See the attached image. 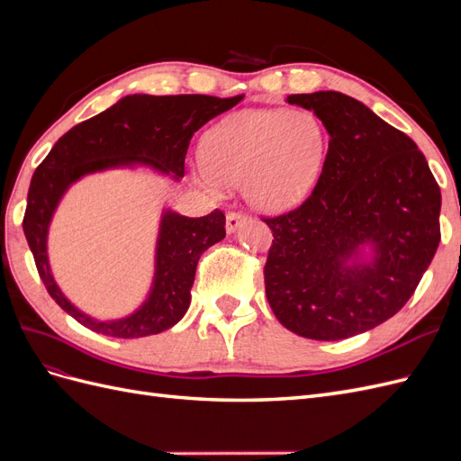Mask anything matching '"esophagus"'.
Here are the masks:
<instances>
[{
    "label": "esophagus",
    "instance_id": "1",
    "mask_svg": "<svg viewBox=\"0 0 461 461\" xmlns=\"http://www.w3.org/2000/svg\"><path fill=\"white\" fill-rule=\"evenodd\" d=\"M246 221H248V217H246L244 213H236V212L227 213V232H229V234L236 232V230H239V229L244 225Z\"/></svg>",
    "mask_w": 461,
    "mask_h": 461
}]
</instances>
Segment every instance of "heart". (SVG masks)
<instances>
[{
  "label": "heart",
  "mask_w": 461,
  "mask_h": 461,
  "mask_svg": "<svg viewBox=\"0 0 461 461\" xmlns=\"http://www.w3.org/2000/svg\"><path fill=\"white\" fill-rule=\"evenodd\" d=\"M327 151V129L312 111L248 109L209 132L196 178L212 192L242 183L249 203L278 213L313 190Z\"/></svg>",
  "instance_id": "b5f03b06"
}]
</instances>
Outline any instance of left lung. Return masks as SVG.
Wrapping results in <instances>:
<instances>
[{
  "instance_id": "left-lung-1",
  "label": "left lung",
  "mask_w": 461,
  "mask_h": 461,
  "mask_svg": "<svg viewBox=\"0 0 461 461\" xmlns=\"http://www.w3.org/2000/svg\"><path fill=\"white\" fill-rule=\"evenodd\" d=\"M330 138L312 196L265 219V294L288 330L342 340L398 313L437 254L440 188L410 136L342 92L292 94Z\"/></svg>"
}]
</instances>
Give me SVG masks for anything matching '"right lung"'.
Returning a JSON list of instances; mask_svg holds the SVG:
<instances>
[{
    "label": "right lung",
    "instance_id": "1",
    "mask_svg": "<svg viewBox=\"0 0 461 461\" xmlns=\"http://www.w3.org/2000/svg\"><path fill=\"white\" fill-rule=\"evenodd\" d=\"M244 97L131 94L63 134L32 175L23 230L41 283L61 310L86 329L113 339H140L175 327L188 312L200 256L225 239V215L205 217L161 209L153 249V276L146 298L129 315L97 319L67 298L51 271L48 239L65 194L82 178L107 171H148L178 183L196 131Z\"/></svg>",
    "mask_w": 461,
    "mask_h": 461
}]
</instances>
